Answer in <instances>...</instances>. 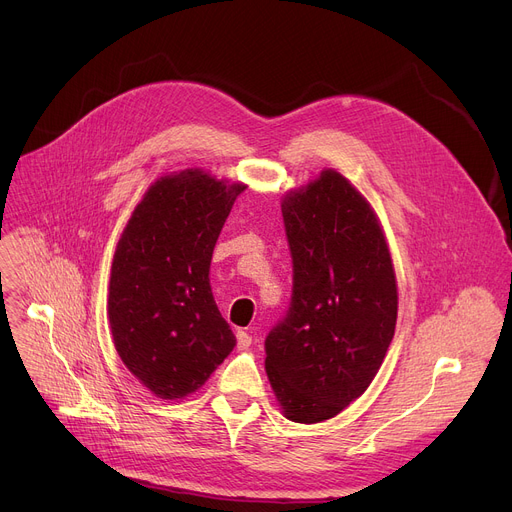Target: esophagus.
Segmentation results:
<instances>
[{"mask_svg": "<svg viewBox=\"0 0 512 512\" xmlns=\"http://www.w3.org/2000/svg\"><path fill=\"white\" fill-rule=\"evenodd\" d=\"M251 342H253V338L247 332H243V330L237 332V346H239V350H247L251 346Z\"/></svg>", "mask_w": 512, "mask_h": 512, "instance_id": "esophagus-1", "label": "esophagus"}]
</instances>
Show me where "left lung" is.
<instances>
[{"mask_svg":"<svg viewBox=\"0 0 512 512\" xmlns=\"http://www.w3.org/2000/svg\"><path fill=\"white\" fill-rule=\"evenodd\" d=\"M291 302L265 338V371L287 419L318 423L358 399L395 336L393 261L371 204L324 170L281 204Z\"/></svg>","mask_w":512,"mask_h":512,"instance_id":"1","label":"left lung"}]
</instances>
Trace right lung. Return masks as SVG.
Returning a JSON list of instances; mask_svg holds the SVG:
<instances>
[{"label": "right lung", "mask_w": 512, "mask_h": 512, "mask_svg": "<svg viewBox=\"0 0 512 512\" xmlns=\"http://www.w3.org/2000/svg\"><path fill=\"white\" fill-rule=\"evenodd\" d=\"M245 184L184 170L158 180L117 243L109 324L125 367L154 395L194 393L237 340L210 291V259Z\"/></svg>", "instance_id": "add662e5"}]
</instances>
